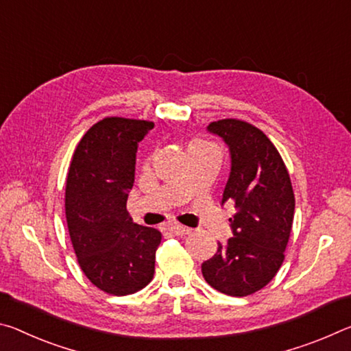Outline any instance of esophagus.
Wrapping results in <instances>:
<instances>
[{"mask_svg":"<svg viewBox=\"0 0 351 351\" xmlns=\"http://www.w3.org/2000/svg\"><path fill=\"white\" fill-rule=\"evenodd\" d=\"M168 230L172 234H176V237H185V234L189 232L188 227L179 226V223H172V226H169Z\"/></svg>","mask_w":351,"mask_h":351,"instance_id":"esophagus-1","label":"esophagus"}]
</instances>
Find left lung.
Masks as SVG:
<instances>
[{
	"label": "left lung",
	"mask_w": 351,
	"mask_h": 351,
	"mask_svg": "<svg viewBox=\"0 0 351 351\" xmlns=\"http://www.w3.org/2000/svg\"><path fill=\"white\" fill-rule=\"evenodd\" d=\"M223 138L232 172L222 194L233 202V237L217 243L215 256L202 264L206 283L222 294L245 297L263 289L281 267L294 222L295 197L288 168L263 130L241 119L208 124Z\"/></svg>",
	"instance_id": "left-lung-1"
}]
</instances>
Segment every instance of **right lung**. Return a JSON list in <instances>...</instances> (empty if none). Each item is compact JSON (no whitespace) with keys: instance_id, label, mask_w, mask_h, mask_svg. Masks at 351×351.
<instances>
[{"instance_id":"right-lung-1","label":"right lung","mask_w":351,"mask_h":351,"mask_svg":"<svg viewBox=\"0 0 351 351\" xmlns=\"http://www.w3.org/2000/svg\"><path fill=\"white\" fill-rule=\"evenodd\" d=\"M152 121L107 117L91 125L73 154L65 215L74 254L97 289L129 295L151 283L157 228L138 226L125 210L135 180L136 147Z\"/></svg>"}]
</instances>
